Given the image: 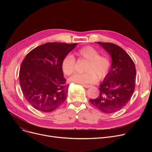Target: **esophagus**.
<instances>
[{
	"label": "esophagus",
	"mask_w": 152,
	"mask_h": 152,
	"mask_svg": "<svg viewBox=\"0 0 152 152\" xmlns=\"http://www.w3.org/2000/svg\"><path fill=\"white\" fill-rule=\"evenodd\" d=\"M82 86L85 87V88H89V87H92L91 85H87V84H82Z\"/></svg>",
	"instance_id": "1"
}]
</instances>
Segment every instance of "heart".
I'll return each instance as SVG.
<instances>
[{
  "instance_id": "1",
  "label": "heart",
  "mask_w": 152,
  "mask_h": 152,
  "mask_svg": "<svg viewBox=\"0 0 152 152\" xmlns=\"http://www.w3.org/2000/svg\"><path fill=\"white\" fill-rule=\"evenodd\" d=\"M76 55L81 58L87 60L83 74H75L69 79L71 83L86 84H92L99 79L104 78L108 74L111 66L110 60L104 56L100 55L99 52L91 46H86L79 49ZM61 66L63 73L66 76L73 74L76 69V61L71 55H66L61 61Z\"/></svg>"
}]
</instances>
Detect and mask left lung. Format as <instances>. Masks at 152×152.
Instances as JSON below:
<instances>
[{
    "mask_svg": "<svg viewBox=\"0 0 152 152\" xmlns=\"http://www.w3.org/2000/svg\"><path fill=\"white\" fill-rule=\"evenodd\" d=\"M111 56V68L99 87L100 95L90 99L92 104L103 113H112L122 109L130 100L135 89V64L119 46L108 42H97Z\"/></svg>",
    "mask_w": 152,
    "mask_h": 152,
    "instance_id": "left-lung-1",
    "label": "left lung"
}]
</instances>
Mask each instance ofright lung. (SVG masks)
Returning <instances> with one entry per match:
<instances>
[{
    "label": "right lung",
    "mask_w": 152,
    "mask_h": 152,
    "mask_svg": "<svg viewBox=\"0 0 152 152\" xmlns=\"http://www.w3.org/2000/svg\"><path fill=\"white\" fill-rule=\"evenodd\" d=\"M77 43L48 42L29 52L19 73L24 97L35 109L51 112L65 101L68 90L61 64Z\"/></svg>",
    "instance_id": "add662e5"
}]
</instances>
